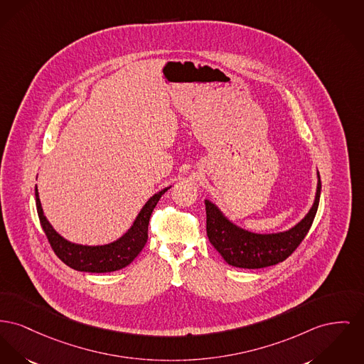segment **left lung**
<instances>
[{
	"instance_id": "8db88e82",
	"label": "left lung",
	"mask_w": 364,
	"mask_h": 364,
	"mask_svg": "<svg viewBox=\"0 0 364 364\" xmlns=\"http://www.w3.org/2000/svg\"><path fill=\"white\" fill-rule=\"evenodd\" d=\"M321 176L312 208L306 215L287 231L277 234H256L237 227L210 202L206 206V232L214 249L232 267L257 269L284 261L306 236L318 212L321 199Z\"/></svg>"
}]
</instances>
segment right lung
<instances>
[{
  "label": "right lung",
  "mask_w": 364,
  "mask_h": 364,
  "mask_svg": "<svg viewBox=\"0 0 364 364\" xmlns=\"http://www.w3.org/2000/svg\"><path fill=\"white\" fill-rule=\"evenodd\" d=\"M171 187L161 190L159 193L152 195L147 203L143 206L140 213L137 214L133 225L125 235L119 239L100 246H86L73 243L59 235L50 223L43 215L41 200L38 196V190L36 186V203L40 223L43 232L48 237L55 255L59 257L65 265L80 272H92V274H105L114 272L125 268L139 253L143 250L149 239V223L151 213L156 206L161 196L166 193Z\"/></svg>",
  "instance_id": "obj_1"
}]
</instances>
